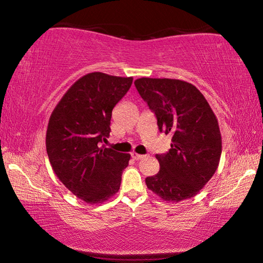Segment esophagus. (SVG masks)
I'll return each instance as SVG.
<instances>
[{
    "label": "esophagus",
    "mask_w": 263,
    "mask_h": 263,
    "mask_svg": "<svg viewBox=\"0 0 263 263\" xmlns=\"http://www.w3.org/2000/svg\"><path fill=\"white\" fill-rule=\"evenodd\" d=\"M131 157H132L133 159H135V160H140V159L144 158L145 155H141V154H138V153L133 152V153H131Z\"/></svg>",
    "instance_id": "1"
}]
</instances>
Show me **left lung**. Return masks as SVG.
<instances>
[{"instance_id": "1", "label": "left lung", "mask_w": 263, "mask_h": 263, "mask_svg": "<svg viewBox=\"0 0 263 263\" xmlns=\"http://www.w3.org/2000/svg\"><path fill=\"white\" fill-rule=\"evenodd\" d=\"M141 99L158 119L160 132L171 133V149L157 154L160 171L146 185L167 202L194 197L215 174L221 154L217 117L194 84L175 79L135 81Z\"/></svg>"}]
</instances>
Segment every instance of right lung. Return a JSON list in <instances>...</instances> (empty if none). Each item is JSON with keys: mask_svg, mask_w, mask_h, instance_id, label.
<instances>
[{"mask_svg": "<svg viewBox=\"0 0 263 263\" xmlns=\"http://www.w3.org/2000/svg\"><path fill=\"white\" fill-rule=\"evenodd\" d=\"M133 78L94 72L80 78L53 110L46 151L53 172L86 203H103L118 193L130 154L101 146L110 135L112 109Z\"/></svg>", "mask_w": 263, "mask_h": 263, "instance_id": "right-lung-1", "label": "right lung"}]
</instances>
